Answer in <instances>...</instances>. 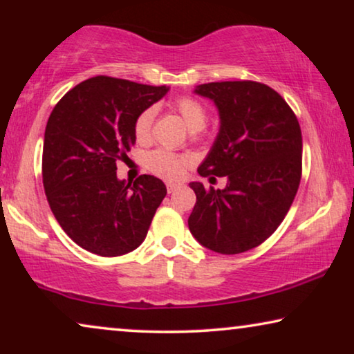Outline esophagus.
Masks as SVG:
<instances>
[{
  "label": "esophagus",
  "instance_id": "obj_1",
  "mask_svg": "<svg viewBox=\"0 0 354 354\" xmlns=\"http://www.w3.org/2000/svg\"><path fill=\"white\" fill-rule=\"evenodd\" d=\"M177 188H178V185H177V183H172V182H169V183H167V192H169V193L176 192V190H177Z\"/></svg>",
  "mask_w": 354,
  "mask_h": 354
}]
</instances>
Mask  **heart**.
Segmentation results:
<instances>
[{"instance_id": "obj_1", "label": "heart", "mask_w": 354, "mask_h": 354, "mask_svg": "<svg viewBox=\"0 0 354 354\" xmlns=\"http://www.w3.org/2000/svg\"><path fill=\"white\" fill-rule=\"evenodd\" d=\"M172 109L178 113L188 130H192V132H196V130H201L205 127L207 113L205 106L198 100L190 98V96H182V98H177L174 101ZM153 120V108H148L143 113H140L133 124V132L138 142H148L149 137H151ZM147 166L149 171L158 174V176H162L166 178H178L183 174V171H185L187 159L178 156V154L166 151V149H154V151H151L147 156Z\"/></svg>"}]
</instances>
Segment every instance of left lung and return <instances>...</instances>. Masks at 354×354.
I'll return each instance as SVG.
<instances>
[{
  "label": "left lung",
  "mask_w": 354,
  "mask_h": 354,
  "mask_svg": "<svg viewBox=\"0 0 354 354\" xmlns=\"http://www.w3.org/2000/svg\"><path fill=\"white\" fill-rule=\"evenodd\" d=\"M193 91L216 104L221 120L198 172L227 177V185L190 183L196 205L188 229L207 250L243 253L268 240L292 206L301 180V129L282 96L259 82H211Z\"/></svg>",
  "instance_id": "1"
}]
</instances>
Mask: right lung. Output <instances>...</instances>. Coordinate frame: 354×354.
<instances>
[{
    "label": "right lung",
    "mask_w": 354,
    "mask_h": 354,
    "mask_svg": "<svg viewBox=\"0 0 354 354\" xmlns=\"http://www.w3.org/2000/svg\"><path fill=\"white\" fill-rule=\"evenodd\" d=\"M169 91L98 75L62 96L48 119L43 187L62 230L98 256H120L143 243L166 196L154 176L127 183L115 161L135 145L133 124Z\"/></svg>",
    "instance_id": "add662e5"
}]
</instances>
